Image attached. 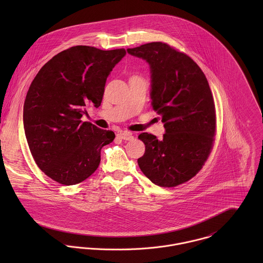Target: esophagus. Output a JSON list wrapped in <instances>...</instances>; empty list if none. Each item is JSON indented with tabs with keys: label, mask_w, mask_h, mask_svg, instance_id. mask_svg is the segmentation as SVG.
<instances>
[{
	"label": "esophagus",
	"mask_w": 263,
	"mask_h": 263,
	"mask_svg": "<svg viewBox=\"0 0 263 263\" xmlns=\"http://www.w3.org/2000/svg\"><path fill=\"white\" fill-rule=\"evenodd\" d=\"M118 137L120 138V139H122V140H124V141H132V140H134V136H133V134L130 133V132H123V133H120V134H118Z\"/></svg>",
	"instance_id": "34e87169"
}]
</instances>
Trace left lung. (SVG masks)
I'll list each match as a JSON object with an SVG mask.
<instances>
[{
    "label": "left lung",
    "instance_id": "obj_1",
    "mask_svg": "<svg viewBox=\"0 0 263 263\" xmlns=\"http://www.w3.org/2000/svg\"><path fill=\"white\" fill-rule=\"evenodd\" d=\"M150 65L151 99L165 134L143 133L146 151L138 159L153 183L174 187L191 179L206 161L216 135V109L209 82L187 54L163 42L127 48Z\"/></svg>",
    "mask_w": 263,
    "mask_h": 263
}]
</instances>
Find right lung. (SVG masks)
<instances>
[{
  "mask_svg": "<svg viewBox=\"0 0 263 263\" xmlns=\"http://www.w3.org/2000/svg\"><path fill=\"white\" fill-rule=\"evenodd\" d=\"M125 54L124 48L77 45L49 60L32 81L23 108L25 136L39 169L52 180L74 185L98 168L101 149L115 135L81 117L88 106H100L107 77Z\"/></svg>",
  "mask_w": 263,
  "mask_h": 263,
  "instance_id": "1",
  "label": "right lung"
}]
</instances>
